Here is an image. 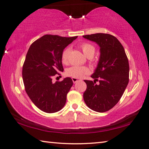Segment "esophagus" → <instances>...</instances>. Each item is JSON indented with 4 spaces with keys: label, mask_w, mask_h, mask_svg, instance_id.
I'll return each instance as SVG.
<instances>
[{
    "label": "esophagus",
    "mask_w": 149,
    "mask_h": 149,
    "mask_svg": "<svg viewBox=\"0 0 149 149\" xmlns=\"http://www.w3.org/2000/svg\"><path fill=\"white\" fill-rule=\"evenodd\" d=\"M72 79L73 81V82H74V84H75V83L77 82V81H79V79H77V78H75V77H72Z\"/></svg>",
    "instance_id": "1"
}]
</instances>
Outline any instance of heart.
<instances>
[{"instance_id":"1","label":"heart","mask_w":149,"mask_h":149,"mask_svg":"<svg viewBox=\"0 0 149 149\" xmlns=\"http://www.w3.org/2000/svg\"><path fill=\"white\" fill-rule=\"evenodd\" d=\"M81 49L84 54L86 56L87 58L89 56H91L95 54V49L93 45H91L89 43H87V42H84L81 45ZM70 52V49L69 48H66L64 50H63L62 56H61V60L63 64H66L68 62V54ZM89 72V70L86 66H78V65H74L69 68L67 69L66 72H65V74L68 76L72 77L79 79V78H81L84 76L85 75L87 74Z\"/></svg>"}]
</instances>
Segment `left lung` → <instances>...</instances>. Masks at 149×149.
<instances>
[{
  "label": "left lung",
  "mask_w": 149,
  "mask_h": 149,
  "mask_svg": "<svg viewBox=\"0 0 149 149\" xmlns=\"http://www.w3.org/2000/svg\"><path fill=\"white\" fill-rule=\"evenodd\" d=\"M100 47V58L91 75L94 81L84 80L85 104L98 112H104L117 104L129 83V62L122 45L116 37L107 33L83 36ZM99 81L97 84L95 81Z\"/></svg>",
  "instance_id": "1"
}]
</instances>
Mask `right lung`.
<instances>
[{"mask_svg":"<svg viewBox=\"0 0 149 149\" xmlns=\"http://www.w3.org/2000/svg\"><path fill=\"white\" fill-rule=\"evenodd\" d=\"M77 37L45 35L33 42L27 51L22 69L25 90L33 104L45 112H56L65 104L72 79L65 77L53 83L52 78L64 71L62 53Z\"/></svg>","mask_w":149,"mask_h":149,"instance_id":"1","label":"right lung"}]
</instances>
